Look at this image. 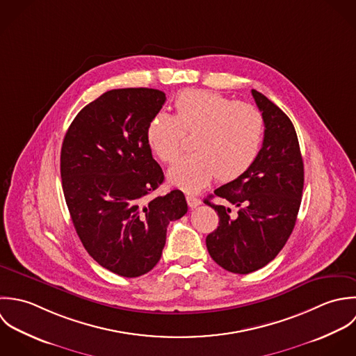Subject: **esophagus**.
Masks as SVG:
<instances>
[{
  "instance_id": "34e87169",
  "label": "esophagus",
  "mask_w": 356,
  "mask_h": 356,
  "mask_svg": "<svg viewBox=\"0 0 356 356\" xmlns=\"http://www.w3.org/2000/svg\"><path fill=\"white\" fill-rule=\"evenodd\" d=\"M187 204H188V207H190L191 209H194V208L200 207L202 202H201V200H198V198L194 197V195H187Z\"/></svg>"
}]
</instances>
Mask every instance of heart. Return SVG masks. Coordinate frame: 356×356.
I'll return each instance as SVG.
<instances>
[{
    "instance_id": "obj_1",
    "label": "heart",
    "mask_w": 356,
    "mask_h": 356,
    "mask_svg": "<svg viewBox=\"0 0 356 356\" xmlns=\"http://www.w3.org/2000/svg\"><path fill=\"white\" fill-rule=\"evenodd\" d=\"M173 107L175 117L155 114L145 132L152 152L168 163L179 156L184 134H195V152L180 158L168 172L172 184L194 193L214 177L229 183L252 168L264 139V118L254 106L212 90L187 89Z\"/></svg>"
}]
</instances>
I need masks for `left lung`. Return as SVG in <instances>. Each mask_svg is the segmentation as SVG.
<instances>
[{"label":"left lung","mask_w":356,"mask_h":356,"mask_svg":"<svg viewBox=\"0 0 356 356\" xmlns=\"http://www.w3.org/2000/svg\"><path fill=\"white\" fill-rule=\"evenodd\" d=\"M264 118V140L252 168L239 179L214 190L238 209L204 202L218 214V227L207 236L214 261L234 274L267 266L287 242L301 204L304 163L296 129L284 111L252 89Z\"/></svg>","instance_id":"left-lung-1"}]
</instances>
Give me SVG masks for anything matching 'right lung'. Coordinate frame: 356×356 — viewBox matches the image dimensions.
Returning <instances> with one entry per match:
<instances>
[{
	"label": "right lung",
	"instance_id": "obj_1",
	"mask_svg": "<svg viewBox=\"0 0 356 356\" xmlns=\"http://www.w3.org/2000/svg\"><path fill=\"white\" fill-rule=\"evenodd\" d=\"M165 100L158 89L108 90L76 114L62 145V187L74 228L95 261L125 278L156 266L168 224L188 209L180 190L147 198L165 179L145 138Z\"/></svg>",
	"mask_w": 356,
	"mask_h": 356
}]
</instances>
